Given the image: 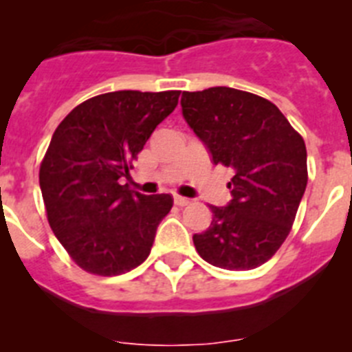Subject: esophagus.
<instances>
[{"label": "esophagus", "instance_id": "obj_1", "mask_svg": "<svg viewBox=\"0 0 352 352\" xmlns=\"http://www.w3.org/2000/svg\"><path fill=\"white\" fill-rule=\"evenodd\" d=\"M174 204H176V206H186V204H190V199L176 195V197H174Z\"/></svg>", "mask_w": 352, "mask_h": 352}]
</instances>
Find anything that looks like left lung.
Returning <instances> with one entry per match:
<instances>
[{
  "mask_svg": "<svg viewBox=\"0 0 352 352\" xmlns=\"http://www.w3.org/2000/svg\"><path fill=\"white\" fill-rule=\"evenodd\" d=\"M183 118L211 155L231 167V203L210 206L211 226L194 234L206 263L254 270L275 256L307 188V148L275 104L241 89L183 91Z\"/></svg>",
  "mask_w": 352,
  "mask_h": 352,
  "instance_id": "8db88e82",
  "label": "left lung"
}]
</instances>
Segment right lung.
Instances as JSON below:
<instances>
[{"instance_id": "obj_1", "label": "right lung", "mask_w": 352, "mask_h": 352, "mask_svg": "<svg viewBox=\"0 0 352 352\" xmlns=\"http://www.w3.org/2000/svg\"><path fill=\"white\" fill-rule=\"evenodd\" d=\"M182 91L104 93L77 105L52 133L40 166L47 220L68 256L88 273L113 276L144 263L169 194L121 185Z\"/></svg>"}]
</instances>
